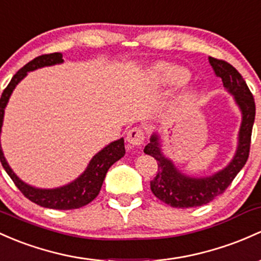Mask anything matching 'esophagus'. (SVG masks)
<instances>
[{
	"label": "esophagus",
	"mask_w": 261,
	"mask_h": 261,
	"mask_svg": "<svg viewBox=\"0 0 261 261\" xmlns=\"http://www.w3.org/2000/svg\"><path fill=\"white\" fill-rule=\"evenodd\" d=\"M125 139H127L128 144L132 145V147H139L144 142V132L141 128H133V129L128 132Z\"/></svg>",
	"instance_id": "1"
}]
</instances>
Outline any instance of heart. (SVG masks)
I'll return each mask as SVG.
<instances>
[{"instance_id": "obj_1", "label": "heart", "mask_w": 261, "mask_h": 261, "mask_svg": "<svg viewBox=\"0 0 261 261\" xmlns=\"http://www.w3.org/2000/svg\"><path fill=\"white\" fill-rule=\"evenodd\" d=\"M190 78V72L186 67L178 66V64L170 63H156L147 72V86L149 88L155 89L159 87H174L180 86L188 82ZM197 98V93L193 89H187L178 97L174 103L173 109L176 112L183 111L184 108L189 107Z\"/></svg>"}]
</instances>
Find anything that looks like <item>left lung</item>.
<instances>
[{"mask_svg":"<svg viewBox=\"0 0 261 261\" xmlns=\"http://www.w3.org/2000/svg\"><path fill=\"white\" fill-rule=\"evenodd\" d=\"M209 63L242 113L237 150L228 165L214 174L192 176L178 169L172 159L165 155L162 150L161 134L153 132L149 143L144 147V153L153 156L158 163V172L150 180V189L159 200L173 208H194L208 204L225 192L248 161L255 120L254 97L242 74L231 64L213 57H209Z\"/></svg>","mask_w":261,"mask_h":261,"instance_id":"obj_1","label":"left lung"}]
</instances>
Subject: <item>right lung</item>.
Instances as JSON below:
<instances>
[{
    "mask_svg": "<svg viewBox=\"0 0 261 261\" xmlns=\"http://www.w3.org/2000/svg\"><path fill=\"white\" fill-rule=\"evenodd\" d=\"M62 53H51V55H43L40 57H36L26 66L22 67L21 69L12 77L11 82L5 88L4 93L1 96V130L2 124H4L5 108H6L8 100H10L11 94L16 86L26 77L29 72L35 71V69L42 68V67L55 66V64L63 63ZM124 139L120 138L118 141H114L106 145L102 150H99L93 158L89 161L86 170L78 178L72 180L71 183L66 186L52 188V189H42V188H36L30 184L24 183L22 179H19L16 173L13 172L12 168L7 163L5 158L4 150L1 147V163L5 168L6 173L11 176L16 187L21 190L22 194L27 199H30L33 203L43 206V208L58 209V210H69L77 209L81 206H85L91 203L94 198L99 194V190L102 188L103 180H105L106 174L108 169L117 161H119L122 156H124Z\"/></svg>",
    "mask_w": 261,
    "mask_h": 261,
    "instance_id": "obj_1",
    "label": "right lung"
}]
</instances>
